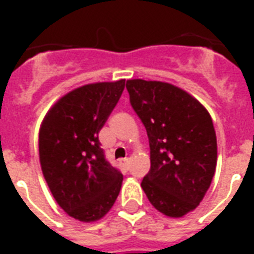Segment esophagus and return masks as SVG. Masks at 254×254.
<instances>
[{
	"label": "esophagus",
	"mask_w": 254,
	"mask_h": 254,
	"mask_svg": "<svg viewBox=\"0 0 254 254\" xmlns=\"http://www.w3.org/2000/svg\"><path fill=\"white\" fill-rule=\"evenodd\" d=\"M129 165H130V159H129V158L121 159V166L124 170H127V169H129Z\"/></svg>",
	"instance_id": "34e87169"
}]
</instances>
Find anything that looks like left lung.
Wrapping results in <instances>:
<instances>
[{"instance_id": "8db88e82", "label": "left lung", "mask_w": 254, "mask_h": 254, "mask_svg": "<svg viewBox=\"0 0 254 254\" xmlns=\"http://www.w3.org/2000/svg\"><path fill=\"white\" fill-rule=\"evenodd\" d=\"M133 110L145 127L151 169L141 181L159 212L181 218L205 196L216 169V134L205 107L162 81L127 80Z\"/></svg>"}]
</instances>
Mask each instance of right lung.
<instances>
[{"label":"right lung","mask_w":254,"mask_h":254,"mask_svg":"<svg viewBox=\"0 0 254 254\" xmlns=\"http://www.w3.org/2000/svg\"><path fill=\"white\" fill-rule=\"evenodd\" d=\"M125 80L73 89L49 110L39 132V158L52 194L80 222L103 218L121 190L122 173L106 159L100 129L114 110Z\"/></svg>","instance_id":"right-lung-1"}]
</instances>
